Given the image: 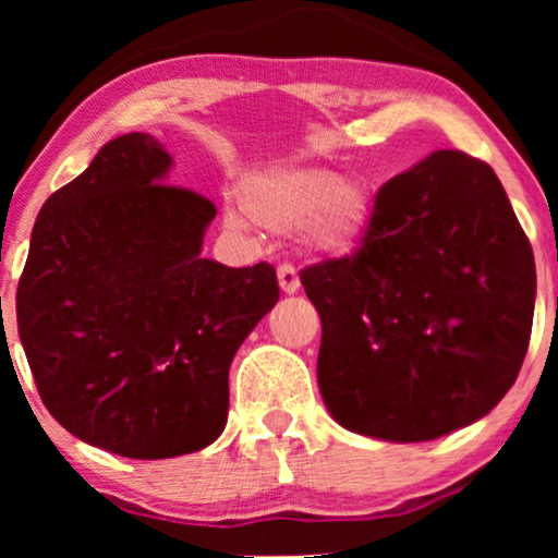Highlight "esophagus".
Segmentation results:
<instances>
[{"label":"esophagus","instance_id":"1","mask_svg":"<svg viewBox=\"0 0 558 558\" xmlns=\"http://www.w3.org/2000/svg\"><path fill=\"white\" fill-rule=\"evenodd\" d=\"M277 279H279V289L284 294H296L300 292L302 281H300V274H296V269L292 264H281L279 271H277Z\"/></svg>","mask_w":558,"mask_h":558}]
</instances>
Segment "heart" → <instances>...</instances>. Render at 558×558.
Masks as SVG:
<instances>
[{"instance_id": "b5f03b06", "label": "heart", "mask_w": 558, "mask_h": 558, "mask_svg": "<svg viewBox=\"0 0 558 558\" xmlns=\"http://www.w3.org/2000/svg\"><path fill=\"white\" fill-rule=\"evenodd\" d=\"M241 205L274 231L302 226L304 246L325 258L355 256L376 220L368 187L342 172L307 165H274L248 174L241 185ZM226 220L241 226L235 213H228Z\"/></svg>"}]
</instances>
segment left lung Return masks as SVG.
I'll return each mask as SVG.
<instances>
[{
	"label": "left lung",
	"mask_w": 558,
	"mask_h": 558,
	"mask_svg": "<svg viewBox=\"0 0 558 558\" xmlns=\"http://www.w3.org/2000/svg\"><path fill=\"white\" fill-rule=\"evenodd\" d=\"M302 284L323 319L319 393L363 437L411 445L475 424L529 350L531 243L495 172L462 151L388 180L365 246Z\"/></svg>",
	"instance_id": "8db88e82"
}]
</instances>
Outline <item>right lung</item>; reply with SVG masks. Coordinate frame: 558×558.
I'll return each mask as SVG.
<instances>
[{"instance_id":"1","label":"right lung","mask_w":558,"mask_h":558,"mask_svg":"<svg viewBox=\"0 0 558 558\" xmlns=\"http://www.w3.org/2000/svg\"><path fill=\"white\" fill-rule=\"evenodd\" d=\"M172 165L151 134L106 144L43 205L17 287L43 403L73 437L132 460L220 437L235 350L279 300L269 264L203 258L216 208L167 185Z\"/></svg>"}]
</instances>
